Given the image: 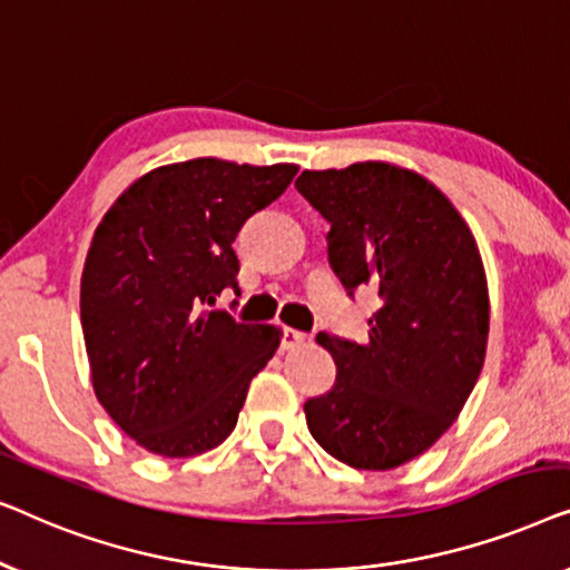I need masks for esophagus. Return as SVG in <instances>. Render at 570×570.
<instances>
[{
	"label": "esophagus",
	"mask_w": 570,
	"mask_h": 570,
	"mask_svg": "<svg viewBox=\"0 0 570 570\" xmlns=\"http://www.w3.org/2000/svg\"><path fill=\"white\" fill-rule=\"evenodd\" d=\"M306 340H308V334H303L298 330H291V326H285V330H283V350L301 347Z\"/></svg>",
	"instance_id": "esophagus-1"
}]
</instances>
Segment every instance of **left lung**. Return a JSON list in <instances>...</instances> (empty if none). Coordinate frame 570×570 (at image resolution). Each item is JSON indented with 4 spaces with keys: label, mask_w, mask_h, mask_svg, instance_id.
I'll return each mask as SVG.
<instances>
[{
    "label": "left lung",
    "mask_w": 570,
    "mask_h": 570,
    "mask_svg": "<svg viewBox=\"0 0 570 570\" xmlns=\"http://www.w3.org/2000/svg\"><path fill=\"white\" fill-rule=\"evenodd\" d=\"M295 189L332 225L326 252L345 291L368 285L381 298L365 345L316 337L337 381L303 404L308 431L355 470H394L449 431L485 363L478 240L446 194L394 163L303 170Z\"/></svg>",
    "instance_id": "obj_1"
}]
</instances>
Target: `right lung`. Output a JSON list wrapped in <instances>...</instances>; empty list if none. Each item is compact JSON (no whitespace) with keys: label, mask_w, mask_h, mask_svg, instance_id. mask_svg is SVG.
I'll return each mask as SVG.
<instances>
[{"label":"right lung","mask_w":570,"mask_h":570,"mask_svg":"<svg viewBox=\"0 0 570 570\" xmlns=\"http://www.w3.org/2000/svg\"><path fill=\"white\" fill-rule=\"evenodd\" d=\"M298 166L194 158L137 178L92 236L80 318L98 402L129 439L168 459L220 446L283 332L213 311L236 291L240 225Z\"/></svg>","instance_id":"obj_1"}]
</instances>
